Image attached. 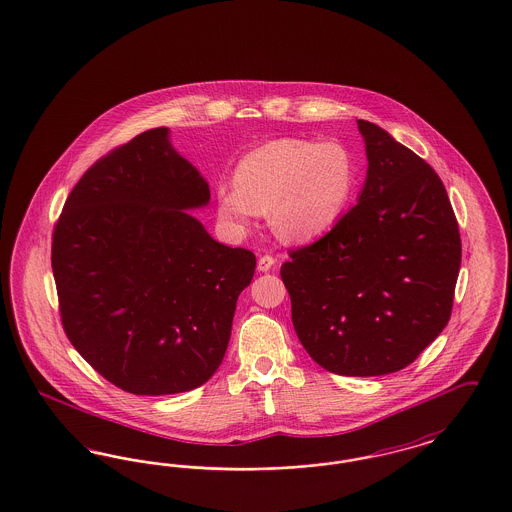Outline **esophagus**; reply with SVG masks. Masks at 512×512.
<instances>
[{"label": "esophagus", "instance_id": "obj_1", "mask_svg": "<svg viewBox=\"0 0 512 512\" xmlns=\"http://www.w3.org/2000/svg\"><path fill=\"white\" fill-rule=\"evenodd\" d=\"M274 265H276V259H274L272 255H263V257H259L257 268H259L261 272H268Z\"/></svg>", "mask_w": 512, "mask_h": 512}]
</instances>
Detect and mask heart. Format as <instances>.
Instances as JSON below:
<instances>
[{"label":"heart","instance_id":"1","mask_svg":"<svg viewBox=\"0 0 512 512\" xmlns=\"http://www.w3.org/2000/svg\"><path fill=\"white\" fill-rule=\"evenodd\" d=\"M356 188L352 154L337 141L276 139L246 154L234 184H219L217 213L232 234H246L268 211L272 230L303 244L341 221Z\"/></svg>","mask_w":512,"mask_h":512}]
</instances>
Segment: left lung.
I'll use <instances>...</instances> for the list:
<instances>
[{"label": "left lung", "instance_id": "8db88e82", "mask_svg": "<svg viewBox=\"0 0 512 512\" xmlns=\"http://www.w3.org/2000/svg\"><path fill=\"white\" fill-rule=\"evenodd\" d=\"M368 177L326 236L289 251L280 276L310 358L337 375L409 366L450 322L461 236L436 171L375 123L358 120Z\"/></svg>", "mask_w": 512, "mask_h": 512}]
</instances>
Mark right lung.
<instances>
[{
    "label": "right lung",
    "instance_id": "1",
    "mask_svg": "<svg viewBox=\"0 0 512 512\" xmlns=\"http://www.w3.org/2000/svg\"><path fill=\"white\" fill-rule=\"evenodd\" d=\"M207 202L200 171L156 127L91 165L62 207L51 244L62 328L118 389L186 392L225 358L257 261L186 211Z\"/></svg>",
    "mask_w": 512,
    "mask_h": 512
}]
</instances>
